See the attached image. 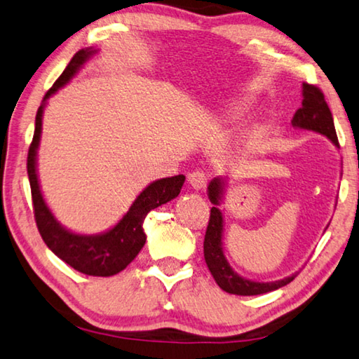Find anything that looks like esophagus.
<instances>
[{"label":"esophagus","instance_id":"34e87169","mask_svg":"<svg viewBox=\"0 0 359 359\" xmlns=\"http://www.w3.org/2000/svg\"><path fill=\"white\" fill-rule=\"evenodd\" d=\"M187 181L189 184L194 187V189H202L207 184V175L202 172V170H196V172H191L187 175Z\"/></svg>","mask_w":359,"mask_h":359}]
</instances>
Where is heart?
<instances>
[{
  "label": "heart",
  "mask_w": 359,
  "mask_h": 359,
  "mask_svg": "<svg viewBox=\"0 0 359 359\" xmlns=\"http://www.w3.org/2000/svg\"><path fill=\"white\" fill-rule=\"evenodd\" d=\"M237 109H239V107H237Z\"/></svg>",
  "instance_id": "obj_1"
}]
</instances>
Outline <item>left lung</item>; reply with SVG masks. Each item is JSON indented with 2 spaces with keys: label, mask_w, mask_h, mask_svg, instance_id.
<instances>
[{
  "label": "left lung",
  "mask_w": 359,
  "mask_h": 359,
  "mask_svg": "<svg viewBox=\"0 0 359 359\" xmlns=\"http://www.w3.org/2000/svg\"><path fill=\"white\" fill-rule=\"evenodd\" d=\"M292 125L297 126V128L318 131V133L327 136L335 146H339L332 114H330L323 91L318 86L303 83L302 107L295 112L294 118H292ZM223 180L219 178H215L208 184V198H210L215 207H212L210 210V219H208L205 239H203V257H205V263L210 269L213 279L217 280V284L224 292L234 295H260L292 283L297 274H292L289 278L280 280H274V283H255V280L244 279L234 273L233 268L226 262L222 247L223 215L218 208L219 198L223 196Z\"/></svg>",
  "instance_id": "1"
}]
</instances>
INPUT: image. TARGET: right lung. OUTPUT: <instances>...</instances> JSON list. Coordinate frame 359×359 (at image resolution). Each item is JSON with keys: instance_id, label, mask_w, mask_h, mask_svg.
Segmentation results:
<instances>
[{"instance_id": "right-lung-1", "label": "right lung", "mask_w": 359, "mask_h": 359, "mask_svg": "<svg viewBox=\"0 0 359 359\" xmlns=\"http://www.w3.org/2000/svg\"><path fill=\"white\" fill-rule=\"evenodd\" d=\"M96 51L93 48L80 49L69 62L65 70L60 74L54 85L49 88L43 97V104L38 107L35 118V133H33L32 144L29 147V157H27V173H29L33 213H35L36 228L45 241V244L53 253L64 260L76 271L88 276H114L125 269L135 260L137 253L146 242V234L142 231L146 215L157 208L162 203H167L180 194L184 183V176H172L154 181L144 191L137 196L133 205L126 212L125 217L114 226L112 229L97 236H81L70 233L64 229L56 218L53 217L45 198L41 196L40 184L36 176V149L40 144L41 135V117L45 109L46 99L54 95L59 88H62L67 81L80 70L88 59Z\"/></svg>"}]
</instances>
